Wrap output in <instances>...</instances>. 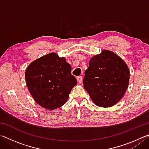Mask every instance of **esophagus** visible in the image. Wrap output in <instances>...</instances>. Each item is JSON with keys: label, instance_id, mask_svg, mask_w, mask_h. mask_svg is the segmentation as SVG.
I'll return each instance as SVG.
<instances>
[{"label": "esophagus", "instance_id": "1", "mask_svg": "<svg viewBox=\"0 0 149 149\" xmlns=\"http://www.w3.org/2000/svg\"><path fill=\"white\" fill-rule=\"evenodd\" d=\"M82 79H83V77L81 76V75H80V76H78L77 77V81L79 82V83H81Z\"/></svg>", "mask_w": 149, "mask_h": 149}]
</instances>
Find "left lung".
<instances>
[{
    "label": "left lung",
    "mask_w": 149,
    "mask_h": 149,
    "mask_svg": "<svg viewBox=\"0 0 149 149\" xmlns=\"http://www.w3.org/2000/svg\"><path fill=\"white\" fill-rule=\"evenodd\" d=\"M129 80L130 71L125 62L104 50L90 60L83 84L96 105L110 107L123 97Z\"/></svg>",
    "instance_id": "left-lung-1"
}]
</instances>
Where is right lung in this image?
I'll use <instances>...</instances> for the list:
<instances>
[{"label": "right lung", "instance_id": "obj_1", "mask_svg": "<svg viewBox=\"0 0 149 149\" xmlns=\"http://www.w3.org/2000/svg\"><path fill=\"white\" fill-rule=\"evenodd\" d=\"M65 58L52 52L32 62L25 73L27 86L37 104L54 110L65 104L77 79Z\"/></svg>", "mask_w": 149, "mask_h": 149}]
</instances>
